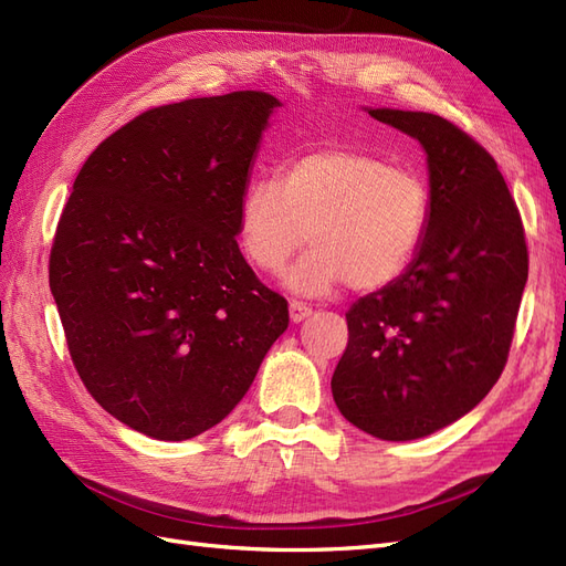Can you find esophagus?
Instances as JSON below:
<instances>
[{
	"instance_id": "esophagus-1",
	"label": "esophagus",
	"mask_w": 566,
	"mask_h": 566,
	"mask_svg": "<svg viewBox=\"0 0 566 566\" xmlns=\"http://www.w3.org/2000/svg\"><path fill=\"white\" fill-rule=\"evenodd\" d=\"M310 316H312V310H310V306L302 304V302H297V300L290 302V321H293V323H300V321L310 318Z\"/></svg>"
}]
</instances>
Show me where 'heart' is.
<instances>
[{"label":"heart","mask_w":566,"mask_h":566,"mask_svg":"<svg viewBox=\"0 0 566 566\" xmlns=\"http://www.w3.org/2000/svg\"><path fill=\"white\" fill-rule=\"evenodd\" d=\"M424 179L370 153L325 146L285 163L281 177L252 181L238 202V241L262 271H281L312 235L314 250L283 273L302 295L349 283L378 293L416 264L430 231Z\"/></svg>","instance_id":"1"}]
</instances>
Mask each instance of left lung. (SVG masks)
Returning a JSON list of instances; mask_svg holds the SVG:
<instances>
[{
  "instance_id": "left-lung-1",
  "label": "left lung",
  "mask_w": 566,
  "mask_h": 566,
  "mask_svg": "<svg viewBox=\"0 0 566 566\" xmlns=\"http://www.w3.org/2000/svg\"><path fill=\"white\" fill-rule=\"evenodd\" d=\"M427 156L432 217L416 264L354 302L333 399L385 441L434 434L499 382L528 276L522 219L499 165L432 113L366 108Z\"/></svg>"
}]
</instances>
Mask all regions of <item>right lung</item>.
I'll list each match as a JSON object with an SVG mask.
<instances>
[{"label": "right lung", "mask_w": 566, "mask_h": 566, "mask_svg": "<svg viewBox=\"0 0 566 566\" xmlns=\"http://www.w3.org/2000/svg\"><path fill=\"white\" fill-rule=\"evenodd\" d=\"M281 101L188 98L142 113L82 165L49 287L84 387L132 430L193 439L245 397L287 302L238 250V202Z\"/></svg>", "instance_id": "add662e5"}]
</instances>
